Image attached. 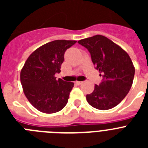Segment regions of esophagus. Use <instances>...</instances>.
I'll list each match as a JSON object with an SVG mask.
<instances>
[{
	"instance_id": "obj_1",
	"label": "esophagus",
	"mask_w": 148,
	"mask_h": 148,
	"mask_svg": "<svg viewBox=\"0 0 148 148\" xmlns=\"http://www.w3.org/2000/svg\"><path fill=\"white\" fill-rule=\"evenodd\" d=\"M82 83H83V82H75V84H78V85H80V84H82Z\"/></svg>"
}]
</instances>
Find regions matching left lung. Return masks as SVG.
Segmentation results:
<instances>
[{
  "label": "left lung",
  "mask_w": 148,
  "mask_h": 148,
  "mask_svg": "<svg viewBox=\"0 0 148 148\" xmlns=\"http://www.w3.org/2000/svg\"><path fill=\"white\" fill-rule=\"evenodd\" d=\"M78 43L89 51L95 69L103 78L93 92L87 95V102L101 110L114 108L125 99L133 84L135 68L130 56L103 35H94Z\"/></svg>",
  "instance_id": "8db88e82"
}]
</instances>
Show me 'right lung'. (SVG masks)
<instances>
[{
  "mask_svg": "<svg viewBox=\"0 0 148 148\" xmlns=\"http://www.w3.org/2000/svg\"><path fill=\"white\" fill-rule=\"evenodd\" d=\"M75 40H56L41 46L27 58L21 72V82L26 97L39 111L54 113L67 104L73 82L58 78L66 49Z\"/></svg>",
  "mask_w": 148,
  "mask_h": 148,
  "instance_id": "obj_1",
  "label": "right lung"
}]
</instances>
